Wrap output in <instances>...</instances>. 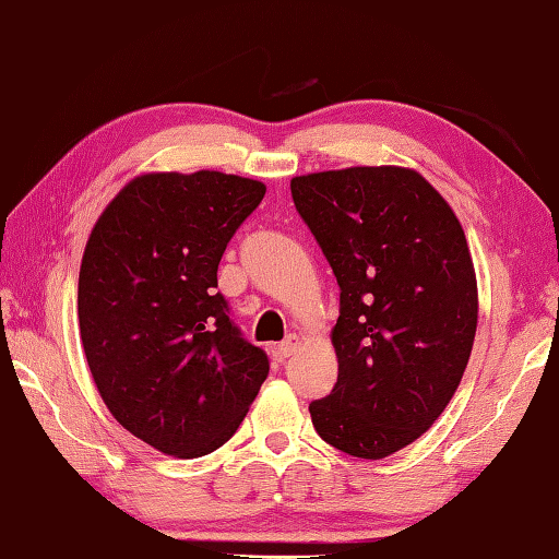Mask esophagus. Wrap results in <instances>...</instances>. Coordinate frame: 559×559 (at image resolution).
I'll return each instance as SVG.
<instances>
[{
    "mask_svg": "<svg viewBox=\"0 0 559 559\" xmlns=\"http://www.w3.org/2000/svg\"><path fill=\"white\" fill-rule=\"evenodd\" d=\"M299 345H301V340L296 337V335H289V337L284 340V343L277 347V357H280V359H287V357L296 355V349H299Z\"/></svg>",
    "mask_w": 559,
    "mask_h": 559,
    "instance_id": "esophagus-1",
    "label": "esophagus"
}]
</instances>
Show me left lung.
Returning <instances> with one entry per match:
<instances>
[{
	"label": "left lung",
	"mask_w": 559,
	"mask_h": 559,
	"mask_svg": "<svg viewBox=\"0 0 559 559\" xmlns=\"http://www.w3.org/2000/svg\"><path fill=\"white\" fill-rule=\"evenodd\" d=\"M296 212L340 284L337 383L313 401L330 447L379 461L435 425L468 367L477 282L449 202L417 170L292 178Z\"/></svg>",
	"instance_id": "8db88e82"
}]
</instances>
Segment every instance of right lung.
<instances>
[{
    "mask_svg": "<svg viewBox=\"0 0 559 559\" xmlns=\"http://www.w3.org/2000/svg\"><path fill=\"white\" fill-rule=\"evenodd\" d=\"M265 198L258 180L146 174L98 216L79 270V333L118 423L176 459L234 437L270 361L229 318L216 270Z\"/></svg>",
    "mask_w": 559,
    "mask_h": 559,
    "instance_id": "1",
    "label": "right lung"
}]
</instances>
